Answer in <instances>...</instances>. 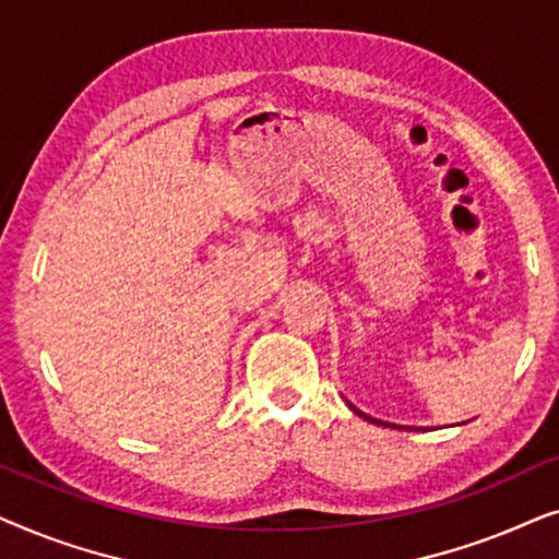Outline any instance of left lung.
I'll return each instance as SVG.
<instances>
[{
  "mask_svg": "<svg viewBox=\"0 0 559 559\" xmlns=\"http://www.w3.org/2000/svg\"><path fill=\"white\" fill-rule=\"evenodd\" d=\"M354 412H358V409H354ZM358 415H361V412H358ZM361 417H366V415H361ZM366 419H369V423H377V425H381L379 419H371V417H366Z\"/></svg>",
  "mask_w": 559,
  "mask_h": 559,
  "instance_id": "1",
  "label": "left lung"
}]
</instances>
